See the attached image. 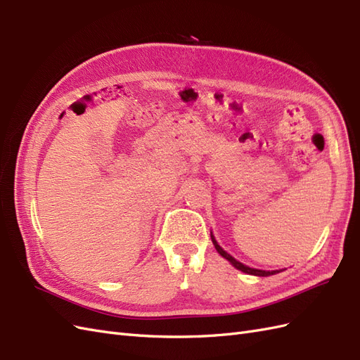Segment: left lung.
<instances>
[{"label": "left lung", "mask_w": 360, "mask_h": 360, "mask_svg": "<svg viewBox=\"0 0 360 360\" xmlns=\"http://www.w3.org/2000/svg\"><path fill=\"white\" fill-rule=\"evenodd\" d=\"M210 236H212V242H213V245H214V248H216L217 252H219L224 258H226L228 261H230V263H231L236 269L245 271V274H248V275H255V276H270V275H275V274H278V270H275V271H266V270L252 269V267H248V266H245V264H242V263H238V261H237L236 258H233L230 254H226L225 250H224L219 245H217V242L214 240L213 234H210Z\"/></svg>", "instance_id": "1"}]
</instances>
